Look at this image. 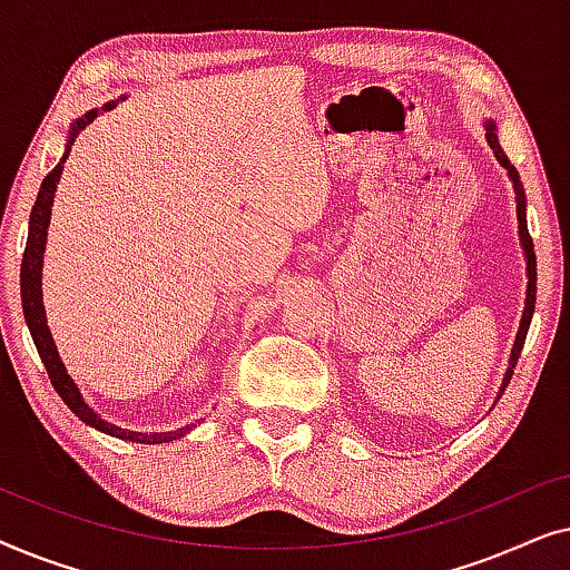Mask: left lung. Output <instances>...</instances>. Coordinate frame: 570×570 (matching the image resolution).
Masks as SVG:
<instances>
[{
  "label": "left lung",
  "mask_w": 570,
  "mask_h": 570,
  "mask_svg": "<svg viewBox=\"0 0 570 570\" xmlns=\"http://www.w3.org/2000/svg\"><path fill=\"white\" fill-rule=\"evenodd\" d=\"M488 129V142L493 147L495 158L501 160V166L509 170L511 181H513V191H517V213H519V236H521V244H524V252H527V275H529V291H527V308H524V316H521V326H519V334H517V345H513V353H511V368L505 373V381H503V389L501 394L505 392V386H509V381L513 376V368H517V361L521 355V347H524V340H527V332H529V324H532V314H534V301H537V256H534V244H532V236H529V228H527V199H524V186L519 181V174L517 168L511 166V160L505 158V153L501 150V145H498V135H495V124L488 121L485 124Z\"/></svg>",
  "instance_id": "1"
}]
</instances>
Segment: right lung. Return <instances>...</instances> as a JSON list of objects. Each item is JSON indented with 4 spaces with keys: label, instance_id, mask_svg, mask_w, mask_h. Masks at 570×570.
<instances>
[{
    "label": "right lung",
    "instance_id": "obj_1",
    "mask_svg": "<svg viewBox=\"0 0 570 570\" xmlns=\"http://www.w3.org/2000/svg\"><path fill=\"white\" fill-rule=\"evenodd\" d=\"M106 108H111V104H108ZM96 116H98V111H90V114H85L80 121L72 124V131H69V145L75 142V137L80 135V131L88 127V124L96 119ZM69 145H67L65 158L69 155ZM65 158H61V160H65ZM59 174H61V163L51 170L49 176L43 178L41 191H38V197H36L33 213H30L28 244H26V254H22L20 295H22V314H26L30 337H33V342H36V350H38V355H41V361L46 365V373H49L53 389H57L67 407L72 410L75 415L82 420V423L98 428V431H104L108 435H116V439H127V441H137V443L174 441V439H178V435H184L186 431H191V425L178 428V431H174V433H150V435H147V433H135V431H121V428H116L111 423H106V420H100L96 412H92L88 404H85L80 392H77L75 381L67 376L65 363L59 361L57 345H53L49 326H46L43 301H41V262H43V248H46V228H49L51 202H53V191H57Z\"/></svg>",
    "mask_w": 570,
    "mask_h": 570
}]
</instances>
